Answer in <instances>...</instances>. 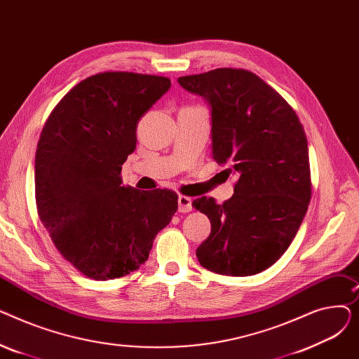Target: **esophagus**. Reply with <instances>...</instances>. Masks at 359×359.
<instances>
[{
  "mask_svg": "<svg viewBox=\"0 0 359 359\" xmlns=\"http://www.w3.org/2000/svg\"><path fill=\"white\" fill-rule=\"evenodd\" d=\"M177 203H179V212H191L192 211V198L179 195Z\"/></svg>",
  "mask_w": 359,
  "mask_h": 359,
  "instance_id": "34e87169",
  "label": "esophagus"
}]
</instances>
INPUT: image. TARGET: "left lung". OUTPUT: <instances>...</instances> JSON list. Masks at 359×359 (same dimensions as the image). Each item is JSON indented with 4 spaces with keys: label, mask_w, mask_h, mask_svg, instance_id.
I'll return each mask as SVG.
<instances>
[{
    "label": "left lung",
    "mask_w": 359,
    "mask_h": 359,
    "mask_svg": "<svg viewBox=\"0 0 359 359\" xmlns=\"http://www.w3.org/2000/svg\"><path fill=\"white\" fill-rule=\"evenodd\" d=\"M177 81L208 103L212 157L237 176L234 195L222 205L206 196L194 201L211 221L198 260L219 275H256L285 253L309 208L304 128L280 94L250 71L218 68Z\"/></svg>",
    "instance_id": "left-lung-1"
}]
</instances>
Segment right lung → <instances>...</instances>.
<instances>
[{
    "label": "right lung",
    "instance_id": "add662e5",
    "mask_svg": "<svg viewBox=\"0 0 359 359\" xmlns=\"http://www.w3.org/2000/svg\"><path fill=\"white\" fill-rule=\"evenodd\" d=\"M165 77L102 72L79 83L52 110L34 158L37 214L55 248L96 280L144 265L177 211L167 189L122 186L140 119L168 91Z\"/></svg>",
    "mask_w": 359,
    "mask_h": 359
}]
</instances>
